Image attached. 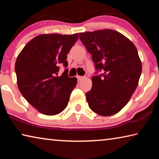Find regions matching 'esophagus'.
<instances>
[{"mask_svg": "<svg viewBox=\"0 0 159 159\" xmlns=\"http://www.w3.org/2000/svg\"><path fill=\"white\" fill-rule=\"evenodd\" d=\"M84 79V77L83 76H77V79L78 80H81Z\"/></svg>", "mask_w": 159, "mask_h": 159, "instance_id": "1", "label": "esophagus"}]
</instances>
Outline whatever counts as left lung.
Instances as JSON below:
<instances>
[{"label":"left lung","mask_w":159,"mask_h":159,"mask_svg":"<svg viewBox=\"0 0 159 159\" xmlns=\"http://www.w3.org/2000/svg\"><path fill=\"white\" fill-rule=\"evenodd\" d=\"M95 69L103 74L92 78L93 86L85 94L90 108L103 116L119 112L136 90L142 62L133 43L119 32L103 29L79 34Z\"/></svg>","instance_id":"obj_1"}]
</instances>
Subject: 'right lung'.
I'll return each instance as SVG.
<instances>
[{
    "mask_svg": "<svg viewBox=\"0 0 159 159\" xmlns=\"http://www.w3.org/2000/svg\"><path fill=\"white\" fill-rule=\"evenodd\" d=\"M79 34H41L34 38L19 54L15 62L17 86L29 103L41 114L54 116L66 108L77 84L66 69L58 76L59 65L67 66V53Z\"/></svg>",
    "mask_w": 159,
    "mask_h": 159,
    "instance_id": "obj_1",
    "label": "right lung"
}]
</instances>
